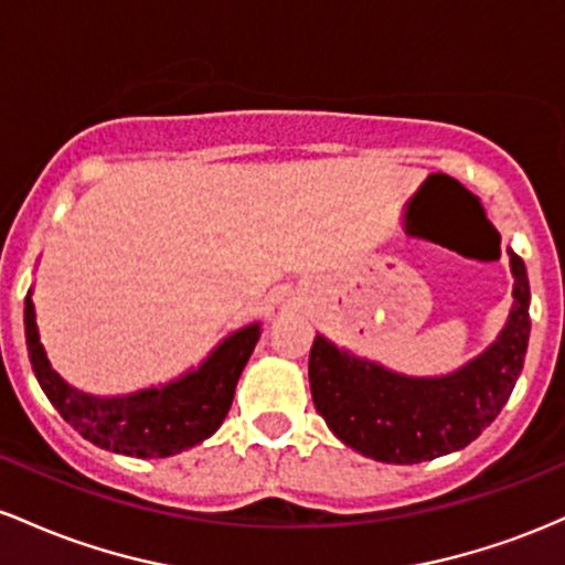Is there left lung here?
<instances>
[{
	"instance_id": "obj_1",
	"label": "left lung",
	"mask_w": 565,
	"mask_h": 565,
	"mask_svg": "<svg viewBox=\"0 0 565 565\" xmlns=\"http://www.w3.org/2000/svg\"><path fill=\"white\" fill-rule=\"evenodd\" d=\"M510 253L512 309L483 354L448 376L392 373L315 335L309 386L317 414L341 443L386 465H419L472 443L510 401L529 350V277Z\"/></svg>"
}]
</instances>
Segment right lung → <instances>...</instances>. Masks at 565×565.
Listing matches in <instances>:
<instances>
[{
	"label": "right lung",
	"instance_id": "obj_1",
	"mask_svg": "<svg viewBox=\"0 0 565 565\" xmlns=\"http://www.w3.org/2000/svg\"><path fill=\"white\" fill-rule=\"evenodd\" d=\"M23 326L36 382L66 424L106 451L138 459L181 454L211 437L230 414L234 386L262 335V326L250 322L226 335L205 363L175 382L122 397H95L68 386L53 371L36 331L31 296H26Z\"/></svg>",
	"mask_w": 565,
	"mask_h": 565
}]
</instances>
